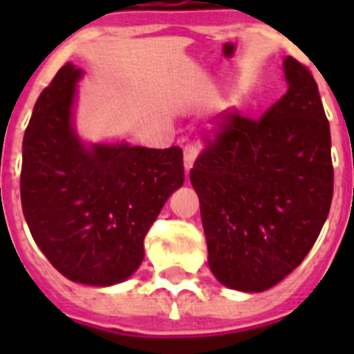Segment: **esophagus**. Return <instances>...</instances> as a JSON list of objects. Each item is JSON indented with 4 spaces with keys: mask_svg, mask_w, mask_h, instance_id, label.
<instances>
[{
    "mask_svg": "<svg viewBox=\"0 0 354 354\" xmlns=\"http://www.w3.org/2000/svg\"><path fill=\"white\" fill-rule=\"evenodd\" d=\"M196 158V150L193 145H186L184 147V168L186 171H189L193 168V162H195Z\"/></svg>",
    "mask_w": 354,
    "mask_h": 354,
    "instance_id": "obj_1",
    "label": "esophagus"
}]
</instances>
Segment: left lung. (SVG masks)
<instances>
[{
  "label": "left lung",
  "mask_w": 354,
  "mask_h": 354,
  "mask_svg": "<svg viewBox=\"0 0 354 354\" xmlns=\"http://www.w3.org/2000/svg\"><path fill=\"white\" fill-rule=\"evenodd\" d=\"M286 95L259 120L228 111L189 171L209 268L228 289L262 292L310 252L333 196L330 124L305 65L283 60Z\"/></svg>",
  "instance_id": "obj_1"
}]
</instances>
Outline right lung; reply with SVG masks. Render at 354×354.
Segmentation results:
<instances>
[{"label":"right lung","mask_w":354,"mask_h":354,"mask_svg":"<svg viewBox=\"0 0 354 354\" xmlns=\"http://www.w3.org/2000/svg\"><path fill=\"white\" fill-rule=\"evenodd\" d=\"M67 64L42 90L24 133L21 204L37 246L65 278L106 287L143 261V239L183 186V149L86 147L72 127L76 83Z\"/></svg>","instance_id":"right-lung-1"}]
</instances>
